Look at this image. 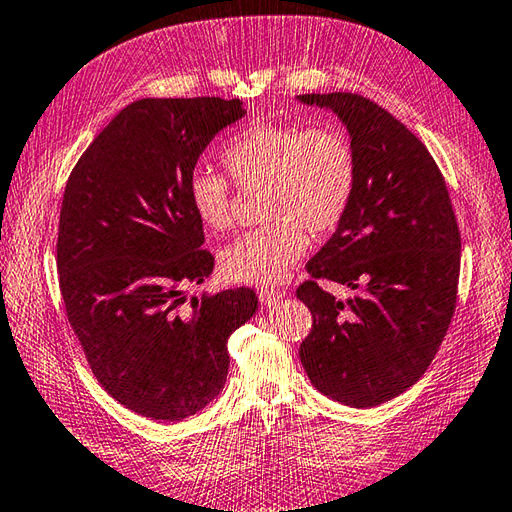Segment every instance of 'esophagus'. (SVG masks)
I'll list each match as a JSON object with an SVG mask.
<instances>
[{"label":"esophagus","mask_w":512,"mask_h":512,"mask_svg":"<svg viewBox=\"0 0 512 512\" xmlns=\"http://www.w3.org/2000/svg\"><path fill=\"white\" fill-rule=\"evenodd\" d=\"M279 299H282V293H279V290H273V288L259 290V302H262L264 306H273L279 302Z\"/></svg>","instance_id":"esophagus-1"}]
</instances>
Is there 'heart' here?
Returning a JSON list of instances; mask_svg holds the SVG:
<instances>
[{
  "instance_id": "b5f03b06",
  "label": "heart",
  "mask_w": 512,
  "mask_h": 512,
  "mask_svg": "<svg viewBox=\"0 0 512 512\" xmlns=\"http://www.w3.org/2000/svg\"><path fill=\"white\" fill-rule=\"evenodd\" d=\"M222 162L239 188L266 186L268 224L230 244L219 266L230 282L273 286L306 250V228L315 235L335 230L353 204L357 155L335 126L253 122L228 139ZM188 202L204 226L222 233L233 222V188L206 166L190 170Z\"/></svg>"
}]
</instances>
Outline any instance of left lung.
I'll use <instances>...</instances> for the list:
<instances>
[{"label": "left lung", "instance_id": "obj_1", "mask_svg": "<svg viewBox=\"0 0 512 512\" xmlns=\"http://www.w3.org/2000/svg\"><path fill=\"white\" fill-rule=\"evenodd\" d=\"M297 99L333 110L357 155L353 204L297 288L313 315L299 359L319 393L373 408L413 386L442 346L457 306L462 237L442 170L399 119L355 93ZM317 278L358 295L342 303Z\"/></svg>", "mask_w": 512, "mask_h": 512}]
</instances>
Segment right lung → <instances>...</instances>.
I'll return each instance as SVG.
<instances>
[{"label":"right lung","mask_w":512,"mask_h":512,"mask_svg":"<svg viewBox=\"0 0 512 512\" xmlns=\"http://www.w3.org/2000/svg\"><path fill=\"white\" fill-rule=\"evenodd\" d=\"M239 99H137L70 173L57 233L68 324L88 366L119 404L177 422L226 384L228 337L257 310L250 288L193 297L215 257L186 184L219 130L242 119Z\"/></svg>","instance_id":"add662e5"}]
</instances>
